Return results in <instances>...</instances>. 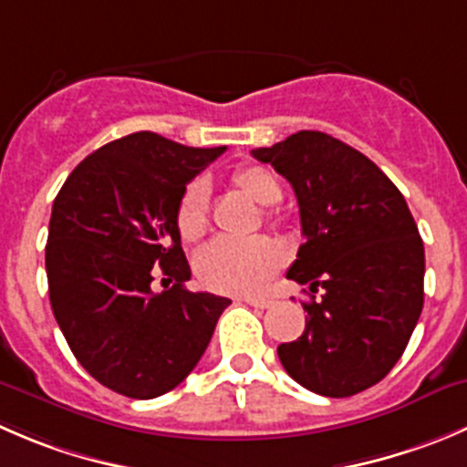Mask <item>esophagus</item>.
Segmentation results:
<instances>
[{
  "mask_svg": "<svg viewBox=\"0 0 467 467\" xmlns=\"http://www.w3.org/2000/svg\"><path fill=\"white\" fill-rule=\"evenodd\" d=\"M244 301H246L248 306H253V307H262V310H265V307L274 306V301H271V298H253V296H246V298H244Z\"/></svg>",
  "mask_w": 467,
  "mask_h": 467,
  "instance_id": "esophagus-1",
  "label": "esophagus"
}]
</instances>
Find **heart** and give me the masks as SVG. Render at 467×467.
I'll return each mask as SVG.
<instances>
[{
    "instance_id": "heart-1",
    "label": "heart",
    "mask_w": 467,
    "mask_h": 467,
    "mask_svg": "<svg viewBox=\"0 0 467 467\" xmlns=\"http://www.w3.org/2000/svg\"><path fill=\"white\" fill-rule=\"evenodd\" d=\"M233 184L257 205L269 207L283 198V187L265 166L246 164L234 169ZM175 225L184 242H198L207 230V187L193 180L182 192ZM283 265V251L271 239L219 237L196 257V274L202 285L225 294L260 292Z\"/></svg>"
}]
</instances>
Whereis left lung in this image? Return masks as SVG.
<instances>
[{"mask_svg":"<svg viewBox=\"0 0 467 467\" xmlns=\"http://www.w3.org/2000/svg\"><path fill=\"white\" fill-rule=\"evenodd\" d=\"M253 157L298 201L306 242L287 278L321 289L306 330L278 347L285 372L324 397L381 381L404 354L424 303V244L400 189L372 160L324 132L292 134Z\"/></svg>","mask_w":467,"mask_h":467,"instance_id":"obj_1","label":"left lung"}]
</instances>
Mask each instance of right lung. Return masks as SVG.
<instances>
[{
    "instance_id": "1",
    "label": "right lung",
    "mask_w": 467,
    "mask_h": 467,
    "mask_svg": "<svg viewBox=\"0 0 467 467\" xmlns=\"http://www.w3.org/2000/svg\"><path fill=\"white\" fill-rule=\"evenodd\" d=\"M223 150L134 132L86 157L54 198L49 303L81 368L119 395L152 400L180 386L230 306L184 287L192 269L175 225L187 184ZM157 275L174 287L152 293Z\"/></svg>"
}]
</instances>
